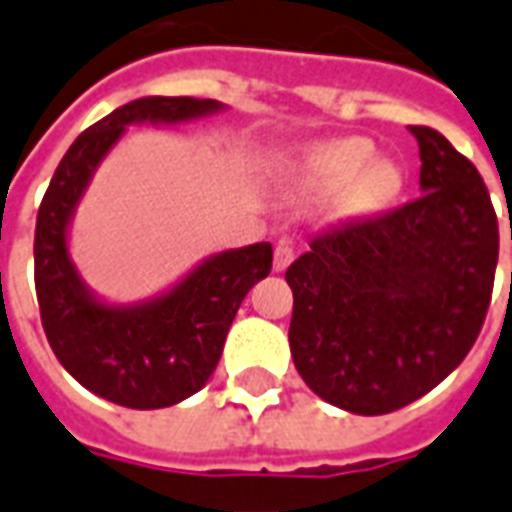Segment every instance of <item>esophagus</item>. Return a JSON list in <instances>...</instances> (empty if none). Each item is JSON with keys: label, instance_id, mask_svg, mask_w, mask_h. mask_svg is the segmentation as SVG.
<instances>
[{"label": "esophagus", "instance_id": "1", "mask_svg": "<svg viewBox=\"0 0 512 512\" xmlns=\"http://www.w3.org/2000/svg\"><path fill=\"white\" fill-rule=\"evenodd\" d=\"M294 261V248H291V242L280 240L278 248H275V272H283Z\"/></svg>", "mask_w": 512, "mask_h": 512}]
</instances>
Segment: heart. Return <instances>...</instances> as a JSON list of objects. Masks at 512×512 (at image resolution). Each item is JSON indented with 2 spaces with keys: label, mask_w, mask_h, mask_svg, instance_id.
<instances>
[{
  "label": "heart",
  "mask_w": 512,
  "mask_h": 512,
  "mask_svg": "<svg viewBox=\"0 0 512 512\" xmlns=\"http://www.w3.org/2000/svg\"><path fill=\"white\" fill-rule=\"evenodd\" d=\"M378 158V148L364 137H345L307 145L280 167V191L294 202L333 197L326 218L351 221L391 202L399 191V169Z\"/></svg>",
  "instance_id": "obj_1"
}]
</instances>
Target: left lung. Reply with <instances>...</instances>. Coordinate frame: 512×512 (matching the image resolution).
Listing matches in <instances>:
<instances>
[{
	"instance_id": "obj_1",
	"label": "left lung",
	"mask_w": 512,
	"mask_h": 512,
	"mask_svg": "<svg viewBox=\"0 0 512 512\" xmlns=\"http://www.w3.org/2000/svg\"><path fill=\"white\" fill-rule=\"evenodd\" d=\"M410 132L421 197L315 237L286 270L297 372L356 416L399 410L448 378L478 340L494 288L499 226L483 178L437 129Z\"/></svg>"
}]
</instances>
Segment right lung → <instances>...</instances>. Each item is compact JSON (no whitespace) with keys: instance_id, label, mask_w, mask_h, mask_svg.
Here are the masks:
<instances>
[{"instance_id":"1","label":"right lung","mask_w":512,"mask_h":512,"mask_svg":"<svg viewBox=\"0 0 512 512\" xmlns=\"http://www.w3.org/2000/svg\"><path fill=\"white\" fill-rule=\"evenodd\" d=\"M215 99L142 96L69 145L34 232V286L48 343L61 367L96 397L134 410L178 405L205 386L224 353L242 299L272 270L270 242L213 253L140 302H110L80 275L69 229L96 169L129 126H178L224 113Z\"/></svg>"}]
</instances>
